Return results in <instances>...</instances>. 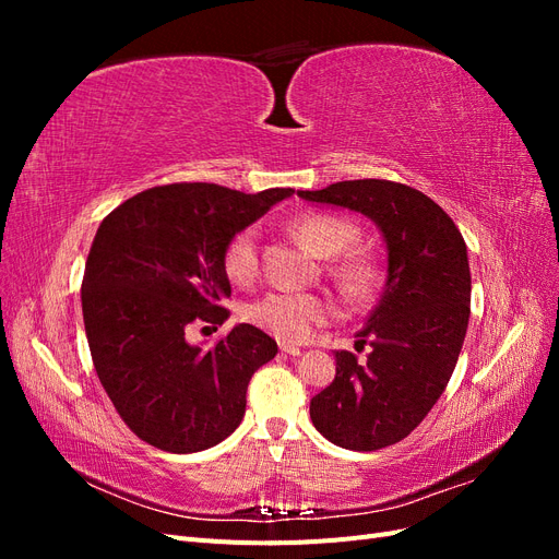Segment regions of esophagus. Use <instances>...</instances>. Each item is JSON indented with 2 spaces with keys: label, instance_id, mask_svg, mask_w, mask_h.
<instances>
[{
  "label": "esophagus",
  "instance_id": "obj_1",
  "mask_svg": "<svg viewBox=\"0 0 559 559\" xmlns=\"http://www.w3.org/2000/svg\"><path fill=\"white\" fill-rule=\"evenodd\" d=\"M280 349H282V354H289V357H300V347H294V345H286V343H282L280 345Z\"/></svg>",
  "mask_w": 559,
  "mask_h": 559
}]
</instances>
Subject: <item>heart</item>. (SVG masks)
I'll return each instance as SVG.
<instances>
[{
	"label": "heart",
	"instance_id": "b5f03b06",
	"mask_svg": "<svg viewBox=\"0 0 559 559\" xmlns=\"http://www.w3.org/2000/svg\"><path fill=\"white\" fill-rule=\"evenodd\" d=\"M294 235L317 257H337L352 242H357L359 228L349 218L333 214H306L294 222ZM259 267V230L249 226L233 235L224 249V270L233 282H249ZM337 277L347 292L364 296L380 280L378 265L366 257H354L337 265ZM253 326L275 335L282 343H306L317 326L326 324L335 314V300L326 294L270 292L245 310Z\"/></svg>",
	"mask_w": 559,
	"mask_h": 559
}]
</instances>
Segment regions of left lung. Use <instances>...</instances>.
<instances>
[{"instance_id": "left-lung-1", "label": "left lung", "mask_w": 559, "mask_h": 559, "mask_svg": "<svg viewBox=\"0 0 559 559\" xmlns=\"http://www.w3.org/2000/svg\"><path fill=\"white\" fill-rule=\"evenodd\" d=\"M298 195L368 216L386 245L384 292L359 331L368 359L335 352L333 382L310 401L312 425L345 450L394 445L441 399L460 359L471 314L466 242L429 195L405 183L354 179Z\"/></svg>"}]
</instances>
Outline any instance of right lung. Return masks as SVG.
Returning a JSON list of instances; mask_svg holds the SVG:
<instances>
[{
    "instance_id": "right-lung-1",
    "label": "right lung",
    "mask_w": 559,
    "mask_h": 559,
    "mask_svg": "<svg viewBox=\"0 0 559 559\" xmlns=\"http://www.w3.org/2000/svg\"><path fill=\"white\" fill-rule=\"evenodd\" d=\"M292 195L170 183L132 195L99 224L81 284L83 324L107 396L148 445L200 452L240 427L249 380L277 343L251 324L210 349L186 333L230 317L228 240Z\"/></svg>"
}]
</instances>
